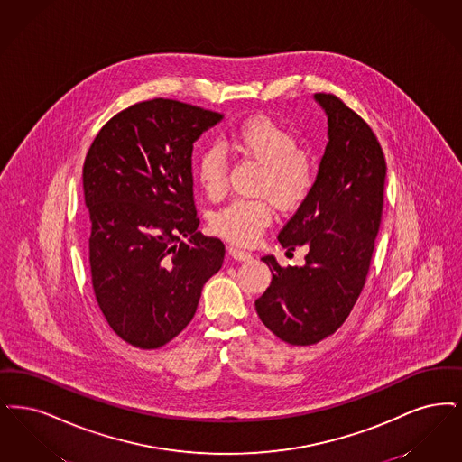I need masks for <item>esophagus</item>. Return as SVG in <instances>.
<instances>
[{"mask_svg":"<svg viewBox=\"0 0 462 462\" xmlns=\"http://www.w3.org/2000/svg\"><path fill=\"white\" fill-rule=\"evenodd\" d=\"M227 252H229V255H231L235 261H250V259H252V254L246 252V250H243L238 245H229V246H227Z\"/></svg>","mask_w":462,"mask_h":462,"instance_id":"esophagus-1","label":"esophagus"}]
</instances>
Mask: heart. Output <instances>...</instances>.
<instances>
[{"label": "heart", "instance_id": "b5f03b06", "mask_svg": "<svg viewBox=\"0 0 462 462\" xmlns=\"http://www.w3.org/2000/svg\"><path fill=\"white\" fill-rule=\"evenodd\" d=\"M226 144L245 157L261 162L257 193L267 197L231 201L212 217V229L226 240L250 245L259 240L273 221L271 199L282 210H293L307 199L316 180V167L310 155L297 146L295 136L265 116H255L235 125ZM195 178L210 200L221 199L227 186V163L221 148L207 146L201 150L195 159Z\"/></svg>", "mask_w": 462, "mask_h": 462}]
</instances>
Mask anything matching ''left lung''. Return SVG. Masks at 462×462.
Returning <instances> with one entry per match:
<instances>
[{"mask_svg":"<svg viewBox=\"0 0 462 462\" xmlns=\"http://www.w3.org/2000/svg\"><path fill=\"white\" fill-rule=\"evenodd\" d=\"M328 117V144L314 186L278 240L307 246L305 265L282 267L262 257L273 273L255 309L278 338L312 345L333 335L361 295L382 224L386 162L367 122L335 95L316 93Z\"/></svg>","mask_w":462,"mask_h":462,"instance_id":"left-lung-1","label":"left lung"}]
</instances>
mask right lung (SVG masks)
I'll list each match as a JSON object with an SVG mask.
<instances>
[{
	"instance_id": "obj_1",
	"label": "right lung",
	"mask_w": 462,
	"mask_h": 462,
	"mask_svg": "<svg viewBox=\"0 0 462 462\" xmlns=\"http://www.w3.org/2000/svg\"><path fill=\"white\" fill-rule=\"evenodd\" d=\"M221 119L180 101H141L106 122L88 150L93 290L110 328L133 346L176 338L222 267L224 243L197 231L191 174L193 143Z\"/></svg>"
}]
</instances>
